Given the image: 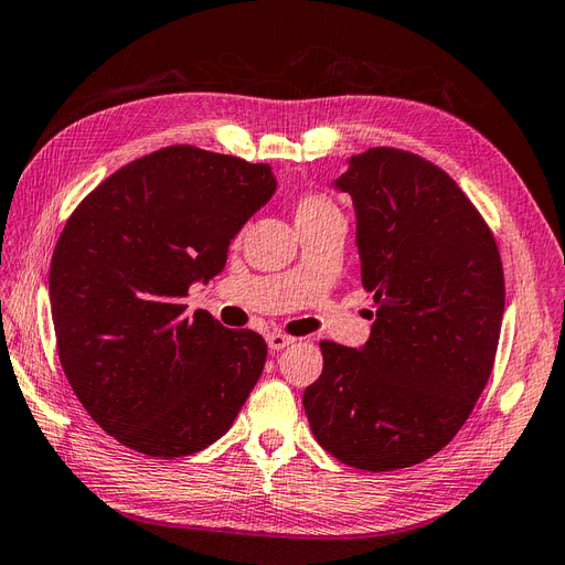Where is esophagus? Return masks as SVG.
I'll list each match as a JSON object with an SVG mask.
<instances>
[{
  "mask_svg": "<svg viewBox=\"0 0 565 565\" xmlns=\"http://www.w3.org/2000/svg\"><path fill=\"white\" fill-rule=\"evenodd\" d=\"M266 341H268L270 353H276V351H282V349L289 347V344H295V337H287V334H282V332H270V334L266 337Z\"/></svg>",
  "mask_w": 565,
  "mask_h": 565,
  "instance_id": "obj_1",
  "label": "esophagus"
}]
</instances>
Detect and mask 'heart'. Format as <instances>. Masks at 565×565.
I'll return each mask as SVG.
<instances>
[{
    "mask_svg": "<svg viewBox=\"0 0 565 565\" xmlns=\"http://www.w3.org/2000/svg\"><path fill=\"white\" fill-rule=\"evenodd\" d=\"M337 207L322 195H309L299 200L297 204V218H309V216H320V214H328V212H334Z\"/></svg>",
    "mask_w": 565,
    "mask_h": 565,
    "instance_id": "heart-1",
    "label": "heart"
}]
</instances>
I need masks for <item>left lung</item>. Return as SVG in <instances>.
I'll return each mask as SVG.
<instances>
[{"mask_svg": "<svg viewBox=\"0 0 565 565\" xmlns=\"http://www.w3.org/2000/svg\"><path fill=\"white\" fill-rule=\"evenodd\" d=\"M332 188L353 200L377 318L361 349L320 341L303 409L344 465L405 469L448 446L488 384L504 316L500 252L459 185L413 152L353 156Z\"/></svg>", "mask_w": 565, "mask_h": 565, "instance_id": "1", "label": "left lung"}]
</instances>
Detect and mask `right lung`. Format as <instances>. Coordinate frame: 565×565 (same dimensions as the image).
<instances>
[{"instance_id":"right-lung-1","label":"right lung","mask_w":565,"mask_h":565,"mask_svg":"<svg viewBox=\"0 0 565 565\" xmlns=\"http://www.w3.org/2000/svg\"><path fill=\"white\" fill-rule=\"evenodd\" d=\"M273 167L172 146L119 169L82 200L49 270L67 382L122 446L183 457L224 436L266 363V341L207 311L185 316L193 282L276 193Z\"/></svg>"}]
</instances>
